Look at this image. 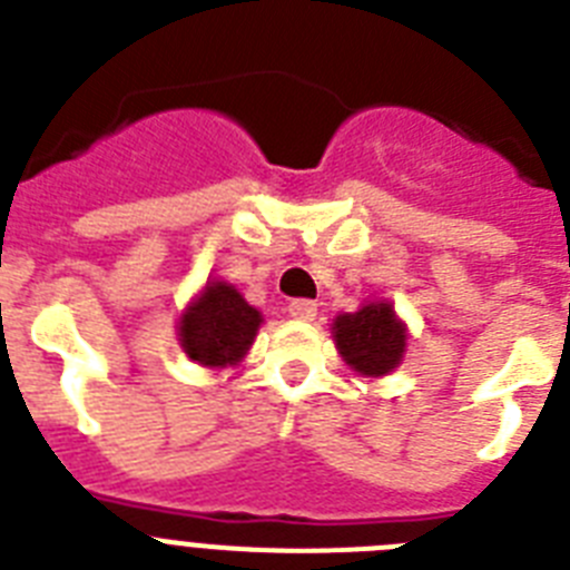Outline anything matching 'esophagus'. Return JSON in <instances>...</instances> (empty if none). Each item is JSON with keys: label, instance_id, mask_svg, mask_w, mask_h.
Wrapping results in <instances>:
<instances>
[{"label": "esophagus", "instance_id": "obj_1", "mask_svg": "<svg viewBox=\"0 0 570 570\" xmlns=\"http://www.w3.org/2000/svg\"><path fill=\"white\" fill-rule=\"evenodd\" d=\"M289 315L295 321H313L318 315V304L315 301H306V298H295L289 304Z\"/></svg>", "mask_w": 570, "mask_h": 570}]
</instances>
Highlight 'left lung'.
<instances>
[{
	"mask_svg": "<svg viewBox=\"0 0 570 570\" xmlns=\"http://www.w3.org/2000/svg\"><path fill=\"white\" fill-rule=\"evenodd\" d=\"M333 338L341 358L361 375L379 379L393 373L404 358L407 330L395 309L384 301L361 306L358 313H344L333 321Z\"/></svg>",
	"mask_w": 570,
	"mask_h": 570,
	"instance_id": "obj_1",
	"label": "left lung"
}]
</instances>
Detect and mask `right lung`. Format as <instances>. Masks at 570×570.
<instances>
[{"instance_id": "1", "label": "right lung", "mask_w": 570, "mask_h": 570, "mask_svg": "<svg viewBox=\"0 0 570 570\" xmlns=\"http://www.w3.org/2000/svg\"><path fill=\"white\" fill-rule=\"evenodd\" d=\"M261 313L235 286L209 281L180 318L183 353L203 367H226L244 358L261 326Z\"/></svg>"}]
</instances>
